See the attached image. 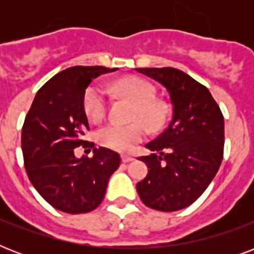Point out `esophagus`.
Instances as JSON below:
<instances>
[{"label": "esophagus", "mask_w": 254, "mask_h": 254, "mask_svg": "<svg viewBox=\"0 0 254 254\" xmlns=\"http://www.w3.org/2000/svg\"><path fill=\"white\" fill-rule=\"evenodd\" d=\"M133 157H131V155H123V162L124 163H129V162H131V161H133Z\"/></svg>", "instance_id": "esophagus-1"}]
</instances>
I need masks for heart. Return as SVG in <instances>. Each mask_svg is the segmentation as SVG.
Segmentation results:
<instances>
[{"label": "heart", "mask_w": 254, "mask_h": 254, "mask_svg": "<svg viewBox=\"0 0 254 254\" xmlns=\"http://www.w3.org/2000/svg\"><path fill=\"white\" fill-rule=\"evenodd\" d=\"M116 95L124 96L135 104L133 120H142L150 127H159L163 119V105L155 100V88L150 81L138 76H127L112 85ZM83 108L88 119L100 123L105 117L108 109V93L100 84L87 88L83 97ZM146 137V127L141 123L129 125L108 124L97 130L96 139L104 147L116 151H130Z\"/></svg>", "instance_id": "1"}]
</instances>
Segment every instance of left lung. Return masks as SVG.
<instances>
[{"mask_svg":"<svg viewBox=\"0 0 254 254\" xmlns=\"http://www.w3.org/2000/svg\"><path fill=\"white\" fill-rule=\"evenodd\" d=\"M166 88L173 113L166 129L145 146L147 175L137 183L143 204L173 212L204 192L223 161L224 117L204 85L181 69L135 68Z\"/></svg>","mask_w":254,"mask_h":254,"instance_id":"1","label":"left lung"}]
</instances>
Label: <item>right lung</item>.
Masks as SVG:
<instances>
[{
    "label": "right lung",
    "instance_id": "add662e5",
    "mask_svg": "<svg viewBox=\"0 0 254 254\" xmlns=\"http://www.w3.org/2000/svg\"><path fill=\"white\" fill-rule=\"evenodd\" d=\"M119 68L71 67L51 77L37 92L22 127V153L27 177L54 208L85 213L97 208L108 181L121 158L107 147L81 139L88 119L83 108L85 89L100 75ZM89 144L92 159H76L73 149Z\"/></svg>",
    "mask_w": 254,
    "mask_h": 254
}]
</instances>
